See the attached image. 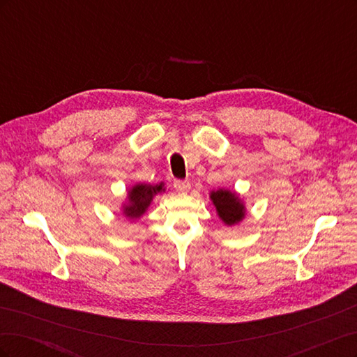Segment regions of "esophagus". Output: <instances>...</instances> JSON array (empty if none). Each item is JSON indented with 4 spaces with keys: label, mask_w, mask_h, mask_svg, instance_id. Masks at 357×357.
Segmentation results:
<instances>
[{
    "label": "esophagus",
    "mask_w": 357,
    "mask_h": 357,
    "mask_svg": "<svg viewBox=\"0 0 357 357\" xmlns=\"http://www.w3.org/2000/svg\"><path fill=\"white\" fill-rule=\"evenodd\" d=\"M174 188L181 193H186L190 189V183L188 180H174Z\"/></svg>",
    "instance_id": "34e87169"
}]
</instances>
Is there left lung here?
<instances>
[{"instance_id": "1", "label": "left lung", "mask_w": 357, "mask_h": 357, "mask_svg": "<svg viewBox=\"0 0 357 357\" xmlns=\"http://www.w3.org/2000/svg\"><path fill=\"white\" fill-rule=\"evenodd\" d=\"M210 198L214 204L215 211H218V215L222 222H225V225L232 226L244 219L245 207L235 192L226 189L213 190L210 193Z\"/></svg>"}]
</instances>
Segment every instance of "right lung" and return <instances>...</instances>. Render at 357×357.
<instances>
[{"label": "right lung", "mask_w": 357, "mask_h": 357, "mask_svg": "<svg viewBox=\"0 0 357 357\" xmlns=\"http://www.w3.org/2000/svg\"><path fill=\"white\" fill-rule=\"evenodd\" d=\"M165 192L164 183L159 185H146V183H138L128 192V202L123 205V214L128 219H139L149 208L150 202L158 193Z\"/></svg>", "instance_id": "right-lung-1"}]
</instances>
